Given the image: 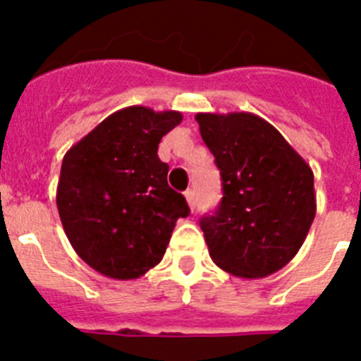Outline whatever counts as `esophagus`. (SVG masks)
Segmentation results:
<instances>
[{"mask_svg": "<svg viewBox=\"0 0 361 361\" xmlns=\"http://www.w3.org/2000/svg\"><path fill=\"white\" fill-rule=\"evenodd\" d=\"M185 200L187 204H189V208L195 209V191H192V189L185 191Z\"/></svg>", "mask_w": 361, "mask_h": 361, "instance_id": "34e87169", "label": "esophagus"}]
</instances>
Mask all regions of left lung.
<instances>
[{
	"instance_id": "left-lung-1",
	"label": "left lung",
	"mask_w": 361,
	"mask_h": 361,
	"mask_svg": "<svg viewBox=\"0 0 361 361\" xmlns=\"http://www.w3.org/2000/svg\"><path fill=\"white\" fill-rule=\"evenodd\" d=\"M195 120L223 180L219 209L200 221L209 257L241 279L279 271L317 214L313 170L260 116L200 112Z\"/></svg>"
}]
</instances>
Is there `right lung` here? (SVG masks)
Instances as JSON below:
<instances>
[{
	"label": "right lung",
	"mask_w": 361,
	"mask_h": 361,
	"mask_svg": "<svg viewBox=\"0 0 361 361\" xmlns=\"http://www.w3.org/2000/svg\"><path fill=\"white\" fill-rule=\"evenodd\" d=\"M183 116L127 106L65 153L56 204L76 255L104 277L138 279L166 251L176 221L189 215L170 189L159 142Z\"/></svg>",
	"instance_id": "right-lung-1"
}]
</instances>
